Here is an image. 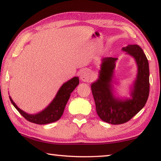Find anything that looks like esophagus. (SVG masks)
<instances>
[{
	"mask_svg": "<svg viewBox=\"0 0 161 161\" xmlns=\"http://www.w3.org/2000/svg\"><path fill=\"white\" fill-rule=\"evenodd\" d=\"M92 78V74L88 69H83L80 74V79L83 81H89Z\"/></svg>",
	"mask_w": 161,
	"mask_h": 161,
	"instance_id": "34e87169",
	"label": "esophagus"
}]
</instances>
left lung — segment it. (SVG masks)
<instances>
[{"instance_id": "obj_1", "label": "left lung", "mask_w": 161, "mask_h": 161, "mask_svg": "<svg viewBox=\"0 0 161 161\" xmlns=\"http://www.w3.org/2000/svg\"><path fill=\"white\" fill-rule=\"evenodd\" d=\"M122 50L133 56L138 65L131 99H116L111 92V81L117 58L102 59L99 78L91 86L98 116L102 121L114 125L126 123L139 112L148 100L150 89L148 61L142 49L137 45H129Z\"/></svg>"}]
</instances>
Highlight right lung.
Returning a JSON list of instances; mask_svg holds the SVG:
<instances>
[{"instance_id":"1","label":"right lung","mask_w":161,"mask_h":161,"mask_svg":"<svg viewBox=\"0 0 161 161\" xmlns=\"http://www.w3.org/2000/svg\"><path fill=\"white\" fill-rule=\"evenodd\" d=\"M79 83H80V80L77 77L72 78V80L64 83L59 89L55 98L50 103V104L45 110H43L39 114H35V115L26 114L23 111L17 107V105L13 102L10 97V100L15 108L18 111V112L28 121L41 125L53 123V122L58 121L60 119V117L63 114L67 101L70 97V94L74 91V89L77 86Z\"/></svg>"}]
</instances>
